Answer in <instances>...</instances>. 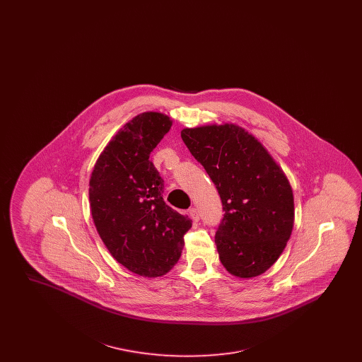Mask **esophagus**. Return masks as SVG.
I'll return each mask as SVG.
<instances>
[{
  "label": "esophagus",
  "instance_id": "esophagus-1",
  "mask_svg": "<svg viewBox=\"0 0 362 362\" xmlns=\"http://www.w3.org/2000/svg\"><path fill=\"white\" fill-rule=\"evenodd\" d=\"M189 218L194 221V223H198L199 221V213L195 207H191L189 210Z\"/></svg>",
  "mask_w": 362,
  "mask_h": 362
}]
</instances>
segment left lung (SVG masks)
<instances>
[{"instance_id":"8db88e82","label":"left lung","mask_w":362,"mask_h":362,"mask_svg":"<svg viewBox=\"0 0 362 362\" xmlns=\"http://www.w3.org/2000/svg\"><path fill=\"white\" fill-rule=\"evenodd\" d=\"M182 139L223 202L214 239L223 266L240 278L263 274L292 235L294 201L285 173L258 139L236 124L183 129Z\"/></svg>"}]
</instances>
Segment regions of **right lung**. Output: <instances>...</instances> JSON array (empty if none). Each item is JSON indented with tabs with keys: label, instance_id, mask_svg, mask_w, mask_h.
Listing matches in <instances>:
<instances>
[{
	"label": "right lung",
	"instance_id": "1",
	"mask_svg": "<svg viewBox=\"0 0 362 362\" xmlns=\"http://www.w3.org/2000/svg\"><path fill=\"white\" fill-rule=\"evenodd\" d=\"M171 126L164 114H139L108 142L89 180L90 213L104 245L127 270L148 278L173 269L191 228L187 216L164 202V180L149 160Z\"/></svg>",
	"mask_w": 362,
	"mask_h": 362
}]
</instances>
